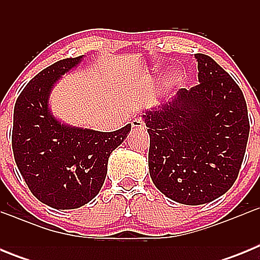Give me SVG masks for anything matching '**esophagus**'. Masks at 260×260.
Listing matches in <instances>:
<instances>
[{"label":"esophagus","mask_w":260,"mask_h":260,"mask_svg":"<svg viewBox=\"0 0 260 260\" xmlns=\"http://www.w3.org/2000/svg\"><path fill=\"white\" fill-rule=\"evenodd\" d=\"M132 126L134 128H144L146 127V125H144V121L141 118H135L134 121L132 122Z\"/></svg>","instance_id":"34e87169"}]
</instances>
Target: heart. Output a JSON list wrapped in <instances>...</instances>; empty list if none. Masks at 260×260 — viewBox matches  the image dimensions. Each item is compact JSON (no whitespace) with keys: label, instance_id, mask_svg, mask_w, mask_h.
I'll return each instance as SVG.
<instances>
[{"label":"heart","instance_id":"b5f03b06","mask_svg":"<svg viewBox=\"0 0 260 260\" xmlns=\"http://www.w3.org/2000/svg\"><path fill=\"white\" fill-rule=\"evenodd\" d=\"M171 80L172 82H178V80H181L180 71H173V73H171Z\"/></svg>","mask_w":260,"mask_h":260}]
</instances>
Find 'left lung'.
Here are the masks:
<instances>
[{
	"label": "left lung",
	"mask_w": 260,
	"mask_h": 260,
	"mask_svg": "<svg viewBox=\"0 0 260 260\" xmlns=\"http://www.w3.org/2000/svg\"><path fill=\"white\" fill-rule=\"evenodd\" d=\"M199 84L147 110L148 167L153 183L187 206L221 197L237 180L250 123L243 93L210 56L197 53Z\"/></svg>",
	"instance_id": "1"
}]
</instances>
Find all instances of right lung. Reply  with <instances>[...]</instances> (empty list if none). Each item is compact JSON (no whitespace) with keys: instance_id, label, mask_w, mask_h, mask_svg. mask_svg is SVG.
Segmentation results:
<instances>
[{"instance_id":"1","label":"right lung","mask_w":260,"mask_h":260,"mask_svg":"<svg viewBox=\"0 0 260 260\" xmlns=\"http://www.w3.org/2000/svg\"><path fill=\"white\" fill-rule=\"evenodd\" d=\"M83 56L48 66L29 80L14 107L13 152L28 189L41 203L74 210L102 189L110 153L126 139L132 123L112 133L61 123L48 107L50 91Z\"/></svg>"}]
</instances>
